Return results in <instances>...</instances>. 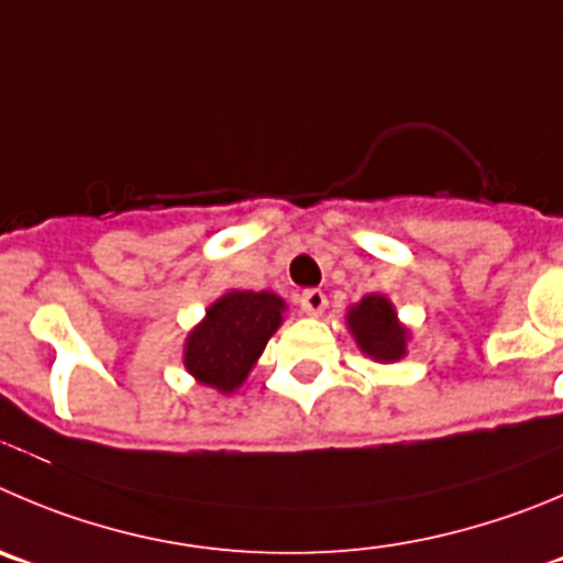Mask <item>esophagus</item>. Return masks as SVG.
<instances>
[{
	"label": "esophagus",
	"instance_id": "1",
	"mask_svg": "<svg viewBox=\"0 0 563 563\" xmlns=\"http://www.w3.org/2000/svg\"><path fill=\"white\" fill-rule=\"evenodd\" d=\"M299 306H302L306 313H311V317H319L328 308V297H324L322 288H306V291L299 294Z\"/></svg>",
	"mask_w": 563,
	"mask_h": 563
}]
</instances>
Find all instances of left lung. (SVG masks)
Masks as SVG:
<instances>
[{"instance_id":"8db88e82","label":"left lung","mask_w":563,"mask_h":563,"mask_svg":"<svg viewBox=\"0 0 563 563\" xmlns=\"http://www.w3.org/2000/svg\"><path fill=\"white\" fill-rule=\"evenodd\" d=\"M361 350L375 361H397L406 355V330L397 324L394 308L386 297H364L346 317Z\"/></svg>"}]
</instances>
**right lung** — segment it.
Here are the masks:
<instances>
[{
    "mask_svg": "<svg viewBox=\"0 0 563 563\" xmlns=\"http://www.w3.org/2000/svg\"><path fill=\"white\" fill-rule=\"evenodd\" d=\"M283 299L269 291H230L188 335L186 366L197 380L233 391L280 324Z\"/></svg>",
    "mask_w": 563,
    "mask_h": 563,
    "instance_id": "add662e5",
    "label": "right lung"
}]
</instances>
